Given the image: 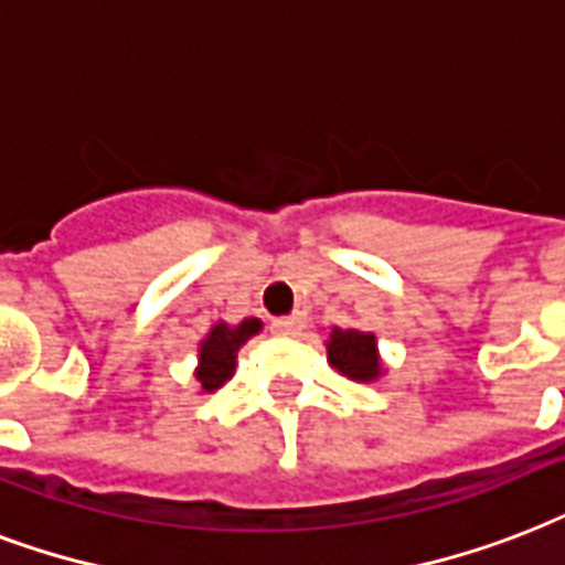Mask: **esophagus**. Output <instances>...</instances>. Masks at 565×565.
<instances>
[{"label": "esophagus", "instance_id": "esophagus-1", "mask_svg": "<svg viewBox=\"0 0 565 565\" xmlns=\"http://www.w3.org/2000/svg\"><path fill=\"white\" fill-rule=\"evenodd\" d=\"M303 327V315H286V318H274V321H270V332H274V335H297Z\"/></svg>", "mask_w": 565, "mask_h": 565}]
</instances>
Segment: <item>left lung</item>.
I'll return each instance as SVG.
<instances>
[{"label": "left lung", "instance_id": "1", "mask_svg": "<svg viewBox=\"0 0 565 565\" xmlns=\"http://www.w3.org/2000/svg\"><path fill=\"white\" fill-rule=\"evenodd\" d=\"M327 360L332 369L342 371L344 377L360 380V383H371L383 374L374 332L332 327L330 342H327Z\"/></svg>", "mask_w": 565, "mask_h": 565}]
</instances>
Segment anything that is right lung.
Masks as SVG:
<instances>
[{"instance_id":"obj_1","label":"right lung","mask_w":565,"mask_h":565,"mask_svg":"<svg viewBox=\"0 0 565 565\" xmlns=\"http://www.w3.org/2000/svg\"><path fill=\"white\" fill-rule=\"evenodd\" d=\"M262 330L259 318H244L242 323L217 321L209 330L203 342H200V362H196L194 377L196 383L203 386V392H214L221 388L226 380L235 374V360H238V351H242L247 339H253L256 332Z\"/></svg>"}]
</instances>
